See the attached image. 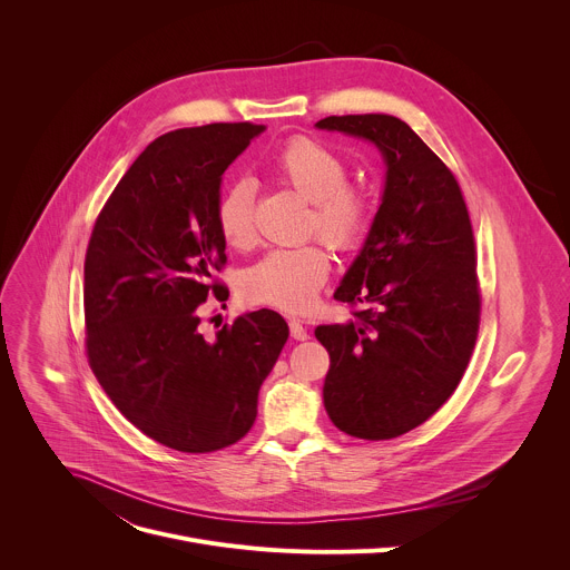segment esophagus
Masks as SVG:
<instances>
[{
	"instance_id": "esophagus-1",
	"label": "esophagus",
	"mask_w": 570,
	"mask_h": 570,
	"mask_svg": "<svg viewBox=\"0 0 570 570\" xmlns=\"http://www.w3.org/2000/svg\"><path fill=\"white\" fill-rule=\"evenodd\" d=\"M288 327H291V336L295 341H306L308 338V332H306V327H304L299 317H288Z\"/></svg>"
}]
</instances>
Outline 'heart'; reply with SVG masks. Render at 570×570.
Returning <instances> with one entry per match:
<instances>
[{
	"label": "heart",
	"instance_id": "heart-1",
	"mask_svg": "<svg viewBox=\"0 0 570 570\" xmlns=\"http://www.w3.org/2000/svg\"><path fill=\"white\" fill-rule=\"evenodd\" d=\"M271 174L311 203L308 232L332 248L358 246L372 220L370 191L347 180V161L332 146L293 137L271 159ZM216 227L234 250L250 248L255 229V189L248 180L232 183L216 205ZM330 275V255L320 243L277 248L243 275V295L282 311H306Z\"/></svg>",
	"mask_w": 570,
	"mask_h": 570
}]
</instances>
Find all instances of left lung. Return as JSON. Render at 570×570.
Returning <instances> with one entry per match:
<instances>
[{
	"label": "left lung",
	"instance_id": "1",
	"mask_svg": "<svg viewBox=\"0 0 570 570\" xmlns=\"http://www.w3.org/2000/svg\"><path fill=\"white\" fill-rule=\"evenodd\" d=\"M372 141L385 189L365 246L334 293L374 304L347 324H320L330 352L322 396L330 420L361 440L424 424L455 392L480 324L473 229L460 185L422 137L392 115L315 124Z\"/></svg>",
	"mask_w": 570,
	"mask_h": 570
}]
</instances>
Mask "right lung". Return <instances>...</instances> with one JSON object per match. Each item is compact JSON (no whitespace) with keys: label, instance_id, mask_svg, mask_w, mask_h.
Here are the masks:
<instances>
[{"label":"right lung","instance_id":"add662e5","mask_svg":"<svg viewBox=\"0 0 570 570\" xmlns=\"http://www.w3.org/2000/svg\"><path fill=\"white\" fill-rule=\"evenodd\" d=\"M266 128L209 124L150 141L104 205L86 253V350L119 413L150 440L209 453L246 435L288 341L271 311L238 315L214 341L198 306L225 302L216 227L220 178Z\"/></svg>","mask_w":570,"mask_h":570}]
</instances>
